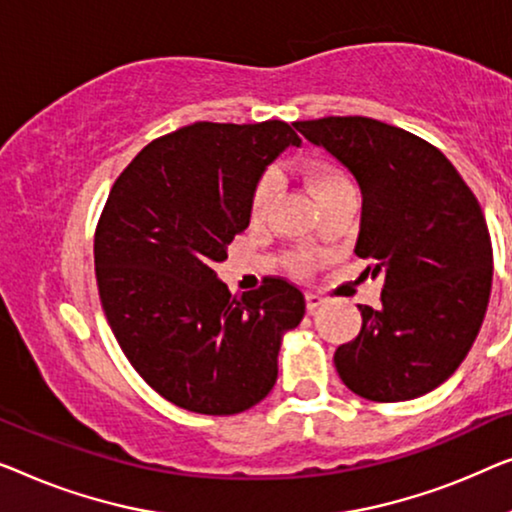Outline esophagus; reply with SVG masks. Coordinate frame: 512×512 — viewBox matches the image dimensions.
Returning a JSON list of instances; mask_svg holds the SVG:
<instances>
[{"instance_id": "1", "label": "esophagus", "mask_w": 512, "mask_h": 512, "mask_svg": "<svg viewBox=\"0 0 512 512\" xmlns=\"http://www.w3.org/2000/svg\"><path fill=\"white\" fill-rule=\"evenodd\" d=\"M322 304H325V299H322L320 294L306 292V306H308V311H315V308H320Z\"/></svg>"}]
</instances>
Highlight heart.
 <instances>
[{"label": "heart", "mask_w": 512, "mask_h": 512, "mask_svg": "<svg viewBox=\"0 0 512 512\" xmlns=\"http://www.w3.org/2000/svg\"><path fill=\"white\" fill-rule=\"evenodd\" d=\"M306 185H308V190L313 192L315 199L327 197V194L343 190V187H352L350 178L329 162L311 164V167L306 169ZM276 190H278V176L273 174V171H269V174H264L262 178H259L255 190H253V197H250V215H253V220L264 218L266 208H269ZM308 269H311V257L308 255L294 257V271L306 273Z\"/></svg>", "instance_id": "heart-1"}]
</instances>
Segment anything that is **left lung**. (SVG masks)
I'll list each match as a JSON object with an SVG mask.
<instances>
[{
    "label": "left lung",
    "instance_id": "1",
    "mask_svg": "<svg viewBox=\"0 0 512 512\" xmlns=\"http://www.w3.org/2000/svg\"><path fill=\"white\" fill-rule=\"evenodd\" d=\"M294 127L355 176L362 218L355 255L383 276L380 306H362L355 341L334 352L348 390L408 401L459 369L492 290V241L478 199L448 157L420 136L362 115Z\"/></svg>",
    "mask_w": 512,
    "mask_h": 512
}]
</instances>
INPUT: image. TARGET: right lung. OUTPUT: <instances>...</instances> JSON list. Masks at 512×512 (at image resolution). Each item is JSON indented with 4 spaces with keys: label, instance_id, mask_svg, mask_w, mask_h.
Segmentation results:
<instances>
[{
    "label": "right lung",
    "instance_id": "obj_1",
    "mask_svg": "<svg viewBox=\"0 0 512 512\" xmlns=\"http://www.w3.org/2000/svg\"><path fill=\"white\" fill-rule=\"evenodd\" d=\"M287 146L301 139L283 120L194 122L148 143L106 199L95 236L106 320L139 376L192 413L234 415L262 401L283 336L306 313L283 278L232 294L215 273Z\"/></svg>",
    "mask_w": 512,
    "mask_h": 512
}]
</instances>
